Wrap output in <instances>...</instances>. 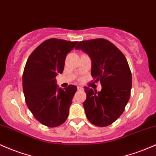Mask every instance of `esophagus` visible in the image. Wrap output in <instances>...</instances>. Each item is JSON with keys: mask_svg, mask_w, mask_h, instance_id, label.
<instances>
[{"mask_svg": "<svg viewBox=\"0 0 156 156\" xmlns=\"http://www.w3.org/2000/svg\"><path fill=\"white\" fill-rule=\"evenodd\" d=\"M78 90H79V91H83V88L81 86H78Z\"/></svg>", "mask_w": 156, "mask_h": 156, "instance_id": "esophagus-1", "label": "esophagus"}]
</instances>
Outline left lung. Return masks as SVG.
Returning a JSON list of instances; mask_svg holds the SVG:
<instances>
[{
	"label": "left lung",
	"mask_w": 156,
	"mask_h": 156,
	"mask_svg": "<svg viewBox=\"0 0 156 156\" xmlns=\"http://www.w3.org/2000/svg\"><path fill=\"white\" fill-rule=\"evenodd\" d=\"M75 49L90 55L92 76L102 86L100 92L84 87L87 118L95 126L110 125L123 113L130 97L132 74L127 61L119 48L104 38L82 41Z\"/></svg>",
	"instance_id": "8db88e82"
}]
</instances>
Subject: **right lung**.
Instances as JSON below:
<instances>
[{"label":"right lung","mask_w":156,"mask_h":156,"mask_svg":"<svg viewBox=\"0 0 156 156\" xmlns=\"http://www.w3.org/2000/svg\"><path fill=\"white\" fill-rule=\"evenodd\" d=\"M77 41L50 38L41 44L26 63L23 73L25 101L34 117L49 127L66 121L77 87L58 88L55 78L64 69L66 55Z\"/></svg>","instance_id":"right-lung-1"}]
</instances>
